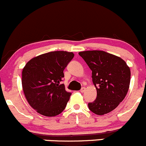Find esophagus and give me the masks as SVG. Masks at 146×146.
<instances>
[{
  "label": "esophagus",
  "mask_w": 146,
  "mask_h": 146,
  "mask_svg": "<svg viewBox=\"0 0 146 146\" xmlns=\"http://www.w3.org/2000/svg\"><path fill=\"white\" fill-rule=\"evenodd\" d=\"M85 90H86V88H85V87H82V89H81L80 92H82V93H84V92H85Z\"/></svg>",
  "instance_id": "34e87169"
}]
</instances>
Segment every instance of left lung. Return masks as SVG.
Masks as SVG:
<instances>
[{
  "mask_svg": "<svg viewBox=\"0 0 146 146\" xmlns=\"http://www.w3.org/2000/svg\"><path fill=\"white\" fill-rule=\"evenodd\" d=\"M92 71V81L97 91L96 99L88 104L91 111L104 115L116 109L126 96L131 71L119 57L104 51L79 52Z\"/></svg>",
  "mask_w": 146,
  "mask_h": 146,
  "instance_id": "left-lung-1",
  "label": "left lung"
}]
</instances>
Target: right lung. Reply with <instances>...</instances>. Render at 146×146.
Segmentation results:
<instances>
[{
	"label": "right lung",
	"mask_w": 146,
	"mask_h": 146,
	"mask_svg": "<svg viewBox=\"0 0 146 146\" xmlns=\"http://www.w3.org/2000/svg\"><path fill=\"white\" fill-rule=\"evenodd\" d=\"M73 52L54 51L30 60L23 70L22 85L29 104L37 113L55 116L65 109L72 94L62 84Z\"/></svg>",
	"instance_id": "add662e5"
}]
</instances>
